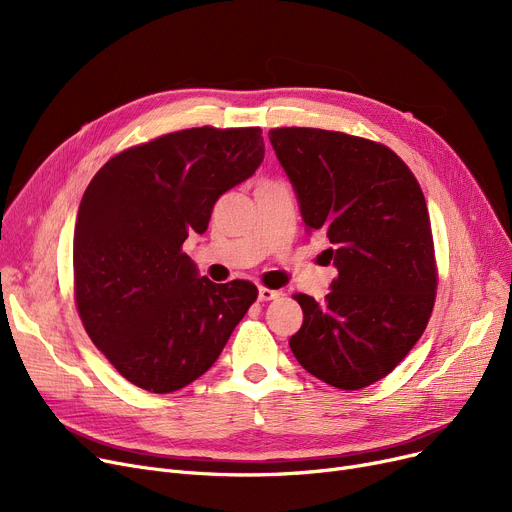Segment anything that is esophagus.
<instances>
[{
  "instance_id": "esophagus-1",
  "label": "esophagus",
  "mask_w": 512,
  "mask_h": 512,
  "mask_svg": "<svg viewBox=\"0 0 512 512\" xmlns=\"http://www.w3.org/2000/svg\"><path fill=\"white\" fill-rule=\"evenodd\" d=\"M280 297V290H272L267 286H259V301H274Z\"/></svg>"
}]
</instances>
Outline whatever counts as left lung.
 Listing matches in <instances>:
<instances>
[{
  "instance_id": "left-lung-1",
  "label": "left lung",
  "mask_w": 512,
  "mask_h": 512,
  "mask_svg": "<svg viewBox=\"0 0 512 512\" xmlns=\"http://www.w3.org/2000/svg\"><path fill=\"white\" fill-rule=\"evenodd\" d=\"M270 143L309 232L338 276L317 303L294 294L303 326L288 344L317 380L359 390L421 338L436 299L432 226L419 182L394 151L321 128H274Z\"/></svg>"
}]
</instances>
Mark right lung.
<instances>
[{
  "label": "right lung",
  "instance_id": "right-lung-1",
  "mask_svg": "<svg viewBox=\"0 0 512 512\" xmlns=\"http://www.w3.org/2000/svg\"><path fill=\"white\" fill-rule=\"evenodd\" d=\"M263 153L261 128H188L118 153L87 186L74 226L76 305L130 384L168 394L195 382L255 303V284L199 276L182 245Z\"/></svg>",
  "mask_w": 512,
  "mask_h": 512
}]
</instances>
